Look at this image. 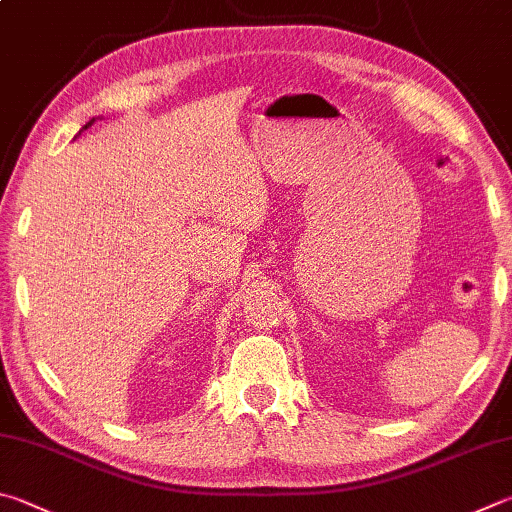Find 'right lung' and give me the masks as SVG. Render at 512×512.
<instances>
[{
  "label": "right lung",
  "instance_id": "right-lung-1",
  "mask_svg": "<svg viewBox=\"0 0 512 512\" xmlns=\"http://www.w3.org/2000/svg\"><path fill=\"white\" fill-rule=\"evenodd\" d=\"M92 123H94V119H92V121H89V123H85V128H83V130H87V128H89V125H92Z\"/></svg>",
  "mask_w": 512,
  "mask_h": 512
}]
</instances>
